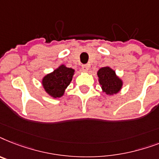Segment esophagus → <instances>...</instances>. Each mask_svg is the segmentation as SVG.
Instances as JSON below:
<instances>
[{"label": "esophagus", "instance_id": "obj_1", "mask_svg": "<svg viewBox=\"0 0 159 159\" xmlns=\"http://www.w3.org/2000/svg\"><path fill=\"white\" fill-rule=\"evenodd\" d=\"M89 69V65L88 64H84V65H82V70H83V71L84 72H87Z\"/></svg>", "mask_w": 159, "mask_h": 159}]
</instances>
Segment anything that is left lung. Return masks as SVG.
<instances>
[{"instance_id":"obj_1","label":"left lung","mask_w":159,"mask_h":159,"mask_svg":"<svg viewBox=\"0 0 159 159\" xmlns=\"http://www.w3.org/2000/svg\"><path fill=\"white\" fill-rule=\"evenodd\" d=\"M102 89L107 95L117 93L122 88L123 82L116 75L115 70L108 66L102 67L97 73Z\"/></svg>"}]
</instances>
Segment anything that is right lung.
<instances>
[{
    "mask_svg": "<svg viewBox=\"0 0 159 159\" xmlns=\"http://www.w3.org/2000/svg\"><path fill=\"white\" fill-rule=\"evenodd\" d=\"M74 74L75 70L61 65L54 71L44 76L42 84L51 97L61 98L64 95L65 90L71 82Z\"/></svg>",
    "mask_w": 159,
    "mask_h": 159,
    "instance_id": "add662e5",
    "label": "right lung"
}]
</instances>
